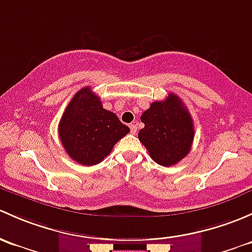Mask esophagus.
Masks as SVG:
<instances>
[{
  "label": "esophagus",
  "instance_id": "esophagus-1",
  "mask_svg": "<svg viewBox=\"0 0 252 252\" xmlns=\"http://www.w3.org/2000/svg\"><path fill=\"white\" fill-rule=\"evenodd\" d=\"M129 128H131L132 133H133V134L137 133V126H136V124H131V125H129Z\"/></svg>",
  "mask_w": 252,
  "mask_h": 252
}]
</instances>
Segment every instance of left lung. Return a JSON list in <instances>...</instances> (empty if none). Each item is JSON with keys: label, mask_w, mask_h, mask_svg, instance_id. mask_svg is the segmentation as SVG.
<instances>
[{"label": "left lung", "mask_w": 252, "mask_h": 252, "mask_svg": "<svg viewBox=\"0 0 252 252\" xmlns=\"http://www.w3.org/2000/svg\"><path fill=\"white\" fill-rule=\"evenodd\" d=\"M143 128L138 138L150 158L161 166H172L189 154L194 125L188 109L173 93L162 102L152 103L141 116Z\"/></svg>", "instance_id": "obj_1"}]
</instances>
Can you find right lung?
<instances>
[{
	"label": "right lung",
	"instance_id": "obj_1",
	"mask_svg": "<svg viewBox=\"0 0 252 252\" xmlns=\"http://www.w3.org/2000/svg\"><path fill=\"white\" fill-rule=\"evenodd\" d=\"M59 138L66 154L85 166L102 162L114 145L129 132L116 116L103 108L91 87L72 97L58 126Z\"/></svg>",
	"mask_w": 252,
	"mask_h": 252
}]
</instances>
